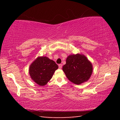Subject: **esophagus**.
<instances>
[{
    "label": "esophagus",
    "mask_w": 120,
    "mask_h": 120,
    "mask_svg": "<svg viewBox=\"0 0 120 120\" xmlns=\"http://www.w3.org/2000/svg\"><path fill=\"white\" fill-rule=\"evenodd\" d=\"M58 66H59V69H61L62 65L61 64H59Z\"/></svg>",
    "instance_id": "1"
}]
</instances>
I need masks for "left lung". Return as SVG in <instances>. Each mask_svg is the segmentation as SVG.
I'll list each match as a JSON object with an SVG mask.
<instances>
[{"label":"left lung","mask_w":120,"mask_h":120,"mask_svg":"<svg viewBox=\"0 0 120 120\" xmlns=\"http://www.w3.org/2000/svg\"><path fill=\"white\" fill-rule=\"evenodd\" d=\"M62 70L67 78L75 84L80 85L88 81L93 71V64L84 54H70L66 59Z\"/></svg>","instance_id":"1"}]
</instances>
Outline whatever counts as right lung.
<instances>
[{"mask_svg": "<svg viewBox=\"0 0 120 120\" xmlns=\"http://www.w3.org/2000/svg\"><path fill=\"white\" fill-rule=\"evenodd\" d=\"M58 66L47 56H38L30 66L29 74L31 79L38 85L43 86L49 82Z\"/></svg>", "mask_w": 120, "mask_h": 120, "instance_id": "add662e5", "label": "right lung"}]
</instances>
